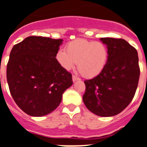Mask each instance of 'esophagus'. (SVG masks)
I'll return each instance as SVG.
<instances>
[{"instance_id": "1", "label": "esophagus", "mask_w": 147, "mask_h": 147, "mask_svg": "<svg viewBox=\"0 0 147 147\" xmlns=\"http://www.w3.org/2000/svg\"><path fill=\"white\" fill-rule=\"evenodd\" d=\"M72 79H73V82H75V81H77V80H80V79L79 77H77L75 75H73L72 76Z\"/></svg>"}]
</instances>
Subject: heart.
Here are the masks:
<instances>
[{
	"label": "heart",
	"instance_id": "b5f03b06",
	"mask_svg": "<svg viewBox=\"0 0 147 147\" xmlns=\"http://www.w3.org/2000/svg\"><path fill=\"white\" fill-rule=\"evenodd\" d=\"M56 58L64 69L69 71L77 63L80 73L86 78H94L103 71L109 59V49L102 41L77 38L59 50Z\"/></svg>",
	"mask_w": 147,
	"mask_h": 147
}]
</instances>
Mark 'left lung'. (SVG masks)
Here are the masks:
<instances>
[{
	"instance_id": "left-lung-1",
	"label": "left lung",
	"mask_w": 147,
	"mask_h": 147,
	"mask_svg": "<svg viewBox=\"0 0 147 147\" xmlns=\"http://www.w3.org/2000/svg\"><path fill=\"white\" fill-rule=\"evenodd\" d=\"M100 40L109 49V59L98 76L84 81L82 100L95 115L111 117L123 111L135 96L140 76L138 56L136 49L123 38Z\"/></svg>"
}]
</instances>
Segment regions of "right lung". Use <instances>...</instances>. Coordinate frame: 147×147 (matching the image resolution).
Masks as SVG:
<instances>
[{
    "label": "right lung",
    "mask_w": 147,
    "mask_h": 147,
    "mask_svg": "<svg viewBox=\"0 0 147 147\" xmlns=\"http://www.w3.org/2000/svg\"><path fill=\"white\" fill-rule=\"evenodd\" d=\"M62 41L29 36L11 51L7 67L9 88L18 106L30 116L54 111L72 86L71 74L56 59Z\"/></svg>",
    "instance_id": "obj_1"
}]
</instances>
